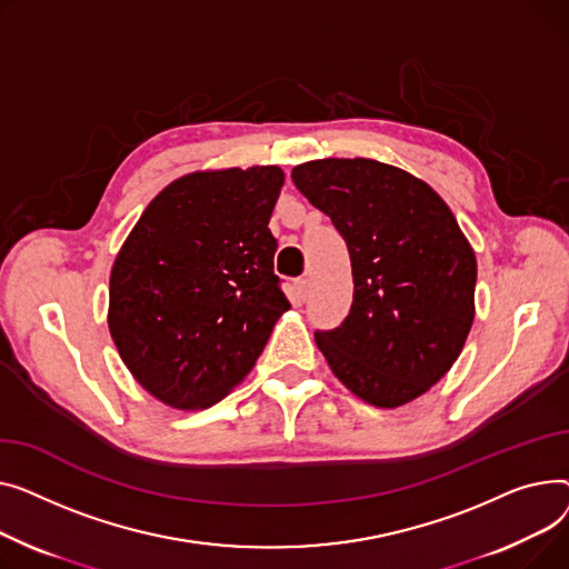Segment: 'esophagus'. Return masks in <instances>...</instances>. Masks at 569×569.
Returning <instances> with one entry per match:
<instances>
[{
	"label": "esophagus",
	"instance_id": "34e87169",
	"mask_svg": "<svg viewBox=\"0 0 569 569\" xmlns=\"http://www.w3.org/2000/svg\"><path fill=\"white\" fill-rule=\"evenodd\" d=\"M293 287H296V293H298L300 300L308 298V291H310V280L308 278H298Z\"/></svg>",
	"mask_w": 569,
	"mask_h": 569
}]
</instances>
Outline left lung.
<instances>
[{
  "instance_id": "1",
  "label": "left lung",
  "mask_w": 569,
  "mask_h": 569,
  "mask_svg": "<svg viewBox=\"0 0 569 569\" xmlns=\"http://www.w3.org/2000/svg\"><path fill=\"white\" fill-rule=\"evenodd\" d=\"M296 188L347 241L353 300L315 340L353 395L379 409L427 392L459 358L476 317V252L425 181L370 158L291 170Z\"/></svg>"
}]
</instances>
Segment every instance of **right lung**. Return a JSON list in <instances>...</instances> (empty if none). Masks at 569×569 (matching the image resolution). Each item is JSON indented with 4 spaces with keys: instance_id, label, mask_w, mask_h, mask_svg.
<instances>
[{
    "instance_id": "1",
    "label": "right lung",
    "mask_w": 569,
    "mask_h": 569,
    "mask_svg": "<svg viewBox=\"0 0 569 569\" xmlns=\"http://www.w3.org/2000/svg\"><path fill=\"white\" fill-rule=\"evenodd\" d=\"M282 183L276 164L181 177L153 197L117 254L112 340L167 407L216 405L248 377L289 310L269 229Z\"/></svg>"
}]
</instances>
